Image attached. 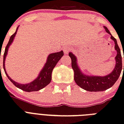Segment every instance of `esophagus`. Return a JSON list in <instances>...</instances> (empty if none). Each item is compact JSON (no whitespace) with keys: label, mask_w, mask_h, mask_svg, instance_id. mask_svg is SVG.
I'll list each match as a JSON object with an SVG mask.
<instances>
[{"label":"esophagus","mask_w":124,"mask_h":124,"mask_svg":"<svg viewBox=\"0 0 124 124\" xmlns=\"http://www.w3.org/2000/svg\"><path fill=\"white\" fill-rule=\"evenodd\" d=\"M70 49V47L68 46H65L64 47V52L65 53H68Z\"/></svg>","instance_id":"34e87169"}]
</instances>
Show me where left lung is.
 Wrapping results in <instances>:
<instances>
[{"instance_id":"1","label":"left lung","mask_w":124,"mask_h":124,"mask_svg":"<svg viewBox=\"0 0 124 124\" xmlns=\"http://www.w3.org/2000/svg\"><path fill=\"white\" fill-rule=\"evenodd\" d=\"M106 32L108 33L111 34L106 27L104 26ZM111 39L115 42V48L117 52V54L115 57L116 65L113 71L108 75L105 77H96V76H87L85 75L81 72L78 68V66L77 63V58L71 52L69 53V56L71 59V66L74 71V80L77 84L81 88L89 91H103L108 89L110 88L115 84L118 78H119L122 70L124 68L122 67V61L120 49L118 46L117 41L115 38L113 36H111Z\"/></svg>"}]
</instances>
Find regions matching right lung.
Listing matches in <instances>:
<instances>
[{"instance_id":"obj_1","label":"right lung","mask_w":124,"mask_h":124,"mask_svg":"<svg viewBox=\"0 0 124 124\" xmlns=\"http://www.w3.org/2000/svg\"><path fill=\"white\" fill-rule=\"evenodd\" d=\"M18 28L16 29V31L13 35L11 36L9 40L8 44H7L6 49H5L4 53V59H3V68L4 70V72L6 75H7L8 78L9 80L16 87H17L18 88L22 89V90L24 91H27V92H31V91H39L41 89L44 88V87L50 83L51 80V73H52L53 70V68L55 67V66L57 64V62L60 60V59L62 58V56L64 55V53L62 51H60V52L54 53L52 54H50L47 57V62L45 64L44 67L42 69L39 75L35 80H34L33 81L31 82V83H29L28 84H19L18 83L15 82L14 80H13L7 74L6 70H5L4 67V62L5 59H6V56L8 53V48L11 44L13 42V40L14 39L15 35L16 33Z\"/></svg>"}]
</instances>
